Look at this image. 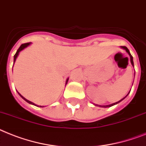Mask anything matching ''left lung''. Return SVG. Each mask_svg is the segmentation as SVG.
<instances>
[{
  "instance_id": "left-lung-1",
  "label": "left lung",
  "mask_w": 146,
  "mask_h": 146,
  "mask_svg": "<svg viewBox=\"0 0 146 146\" xmlns=\"http://www.w3.org/2000/svg\"><path fill=\"white\" fill-rule=\"evenodd\" d=\"M121 48H123V49H124V50L126 51V52H127V54H129V56H130V58H131V64H132L133 67H134V65H133V57H132V55H131V53H130V51L128 50V48H127L126 46H121ZM134 76H135V73H134ZM131 90H130V92H131ZM130 92H129L128 94H127V95L125 96L124 98H123L122 99H121V100H119V101H118V102H115V103H114V104H110V105H98V104H94V106H99V107H103V108L111 107V106H114V105H116V104H118V103H120V102L122 101V100H124V98H126L127 97V95H128V94H129V93H130Z\"/></svg>"
}]
</instances>
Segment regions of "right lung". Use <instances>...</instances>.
Returning <instances> with one entry per match:
<instances>
[{
  "label": "right lung",
  "mask_w": 146,
  "mask_h": 146,
  "mask_svg": "<svg viewBox=\"0 0 146 146\" xmlns=\"http://www.w3.org/2000/svg\"><path fill=\"white\" fill-rule=\"evenodd\" d=\"M31 42H28V43H25V44L21 45V46H20L19 48V49H18L17 52H16V53H15V55H14L13 64H15V61H16V58H17L18 56H19V53L21 52H22V50H24V49H25V48H27V47H28V46H31ZM68 80H69V78H67V80H66V84H65V85H67V82H68ZM18 94H19L20 97H21V98H22V99H23V100H25V101L27 102V103H28V104H31V105H34V106H40V107H44V106H38V105H36V104H34V103H33V102H31V101H30V100H27V99H26V98H24L23 96H22V94H21L19 93V92H18Z\"/></svg>",
  "instance_id": "right-lung-1"
}]
</instances>
